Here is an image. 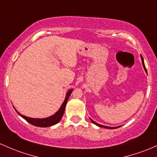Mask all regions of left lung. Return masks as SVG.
<instances>
[{
    "label": "left lung",
    "mask_w": 157,
    "mask_h": 157,
    "mask_svg": "<svg viewBox=\"0 0 157 157\" xmlns=\"http://www.w3.org/2000/svg\"><path fill=\"white\" fill-rule=\"evenodd\" d=\"M141 60H142V64H143V66H144V68H145V67H144V59H143V58H142V56H141ZM90 121H92V123H94V124H96V125L97 126H101V127H104V128H108V129H114V128H116V127H110V126H103V125H100V124H97V123H96V122H94V121H93V120H91L90 119Z\"/></svg>",
    "instance_id": "8db88e82"
}]
</instances>
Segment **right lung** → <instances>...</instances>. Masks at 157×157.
Instances as JSON below:
<instances>
[{
    "mask_svg": "<svg viewBox=\"0 0 157 157\" xmlns=\"http://www.w3.org/2000/svg\"><path fill=\"white\" fill-rule=\"evenodd\" d=\"M72 91V90H70L68 92H67L64 102H63L62 105L60 106V109H59L58 112L55 113L54 115L51 116V117H46V118H43V119L31 118V117H25L24 115H21V114H19L18 112V113L20 114V116H21V117L25 120V121H27L28 123H30V124L33 126H39V127H46V126H53L55 125V124H58L59 121H60L61 117H63V113H64L65 107H66V105H67V100H68L69 97H70Z\"/></svg>",
    "mask_w": 157,
    "mask_h": 157,
    "instance_id": "add662e5",
    "label": "right lung"
}]
</instances>
